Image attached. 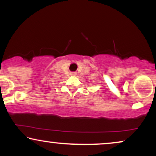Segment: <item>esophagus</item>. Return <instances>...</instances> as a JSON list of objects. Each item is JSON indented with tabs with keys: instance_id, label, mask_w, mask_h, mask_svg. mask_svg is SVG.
Listing matches in <instances>:
<instances>
[{
	"instance_id": "esophagus-1",
	"label": "esophagus",
	"mask_w": 156,
	"mask_h": 156,
	"mask_svg": "<svg viewBox=\"0 0 156 156\" xmlns=\"http://www.w3.org/2000/svg\"><path fill=\"white\" fill-rule=\"evenodd\" d=\"M71 75H72V76H76V73H71Z\"/></svg>"
}]
</instances>
